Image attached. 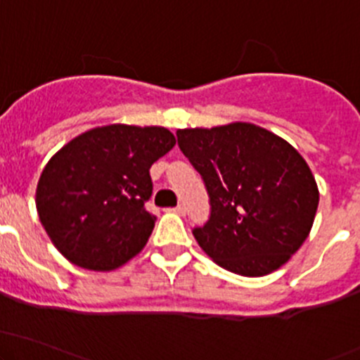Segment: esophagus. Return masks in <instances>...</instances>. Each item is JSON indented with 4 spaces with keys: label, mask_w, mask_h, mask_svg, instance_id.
Wrapping results in <instances>:
<instances>
[{
    "label": "esophagus",
    "mask_w": 360,
    "mask_h": 360,
    "mask_svg": "<svg viewBox=\"0 0 360 360\" xmlns=\"http://www.w3.org/2000/svg\"><path fill=\"white\" fill-rule=\"evenodd\" d=\"M170 212H176V214H179V216H183L184 212H186V209H184V205H177V207H174V209H169Z\"/></svg>",
    "instance_id": "obj_1"
}]
</instances>
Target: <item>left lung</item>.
<instances>
[{
    "label": "left lung",
    "mask_w": 360,
    "mask_h": 360,
    "mask_svg": "<svg viewBox=\"0 0 360 360\" xmlns=\"http://www.w3.org/2000/svg\"><path fill=\"white\" fill-rule=\"evenodd\" d=\"M177 144L200 172L210 217L193 235L216 264L242 277L278 270L314 226L319 188L296 148L248 122L179 129Z\"/></svg>",
    "instance_id": "left-lung-1"
}]
</instances>
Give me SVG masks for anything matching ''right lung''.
I'll list each match as a JSON object with an SVG mask.
<instances>
[{"label": "right lung", "mask_w": 360, "mask_h": 360, "mask_svg": "<svg viewBox=\"0 0 360 360\" xmlns=\"http://www.w3.org/2000/svg\"><path fill=\"white\" fill-rule=\"evenodd\" d=\"M176 137L165 127L125 123L96 127L64 144L43 169L36 210L69 263L111 271L141 252L157 217L150 169Z\"/></svg>", "instance_id": "obj_1"}]
</instances>
